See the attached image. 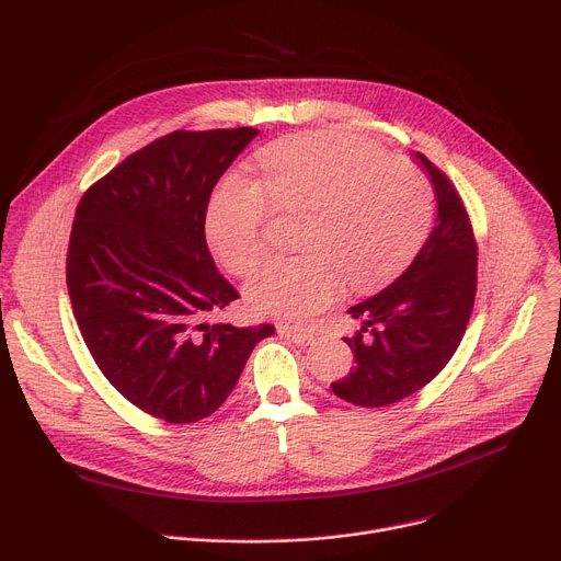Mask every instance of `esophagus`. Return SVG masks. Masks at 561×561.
<instances>
[{
  "instance_id": "esophagus-1",
  "label": "esophagus",
  "mask_w": 561,
  "mask_h": 561,
  "mask_svg": "<svg viewBox=\"0 0 561 561\" xmlns=\"http://www.w3.org/2000/svg\"><path fill=\"white\" fill-rule=\"evenodd\" d=\"M279 335H284L286 340H290V342L297 344V346H310V344H314V340H317L310 331L288 329V327H282V329H279Z\"/></svg>"
}]
</instances>
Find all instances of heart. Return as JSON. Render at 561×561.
Returning <instances> with one entry per match:
<instances>
[{
	"mask_svg": "<svg viewBox=\"0 0 561 561\" xmlns=\"http://www.w3.org/2000/svg\"><path fill=\"white\" fill-rule=\"evenodd\" d=\"M264 186L244 175L215 191L206 234L234 275H249L266 249L271 210H306L299 249L306 255L266 262L249 282V304L284 322H304L331 306L342 277L368 293L388 284L422 249L433 195L407 162H386L370 141L346 133H308L260 152Z\"/></svg>",
	"mask_w": 561,
	"mask_h": 561,
	"instance_id": "heart-1",
	"label": "heart"
}]
</instances>
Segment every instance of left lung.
I'll return each mask as SVG.
<instances>
[{
	"mask_svg": "<svg viewBox=\"0 0 561 561\" xmlns=\"http://www.w3.org/2000/svg\"><path fill=\"white\" fill-rule=\"evenodd\" d=\"M413 159L433 184L437 224L402 275L348 308L364 322L344 337L357 366L331 388L355 407L394 404L435 379L455 355L474 304L477 247L468 213L426 154L415 152Z\"/></svg>",
	"mask_w": 561,
	"mask_h": 561,
	"instance_id": "8db88e82",
	"label": "left lung"
}]
</instances>
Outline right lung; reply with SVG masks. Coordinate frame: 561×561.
I'll return each mask as SVG.
<instances>
[{
  "label": "right lung",
  "mask_w": 561,
  "mask_h": 561,
  "mask_svg": "<svg viewBox=\"0 0 561 561\" xmlns=\"http://www.w3.org/2000/svg\"><path fill=\"white\" fill-rule=\"evenodd\" d=\"M257 128L175 130L126 157L75 213L66 284L104 377L169 424L215 413L271 324L237 329L204 317L239 293L210 257V193Z\"/></svg>",
  "instance_id": "obj_1"
}]
</instances>
